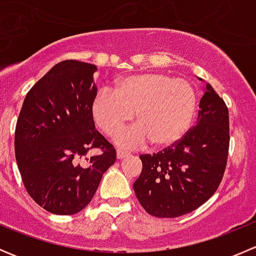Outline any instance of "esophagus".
<instances>
[{
  "label": "esophagus",
  "mask_w": 256,
  "mask_h": 256,
  "mask_svg": "<svg viewBox=\"0 0 256 256\" xmlns=\"http://www.w3.org/2000/svg\"><path fill=\"white\" fill-rule=\"evenodd\" d=\"M128 154H130V152H128V151H125V150H121V148H118V150H116V157H118V160L124 158V157L128 156Z\"/></svg>",
  "instance_id": "obj_1"
}]
</instances>
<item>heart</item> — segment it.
Listing matches in <instances>:
<instances>
[{
    "label": "heart",
    "instance_id": "1",
    "mask_svg": "<svg viewBox=\"0 0 256 256\" xmlns=\"http://www.w3.org/2000/svg\"><path fill=\"white\" fill-rule=\"evenodd\" d=\"M197 112V92L186 79L157 72L131 74L116 80L114 89L98 92L92 114L98 128L114 136L134 118L138 125L118 135L122 146L147 141L164 148L176 144L190 130Z\"/></svg>",
    "mask_w": 256,
    "mask_h": 256
}]
</instances>
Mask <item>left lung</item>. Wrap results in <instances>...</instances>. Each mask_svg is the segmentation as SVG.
Masks as SVG:
<instances>
[{
  "label": "left lung",
  "mask_w": 256,
  "mask_h": 256,
  "mask_svg": "<svg viewBox=\"0 0 256 256\" xmlns=\"http://www.w3.org/2000/svg\"><path fill=\"white\" fill-rule=\"evenodd\" d=\"M229 138L228 108L207 82L196 125L168 148L140 156L142 171L134 190L144 210L176 218L204 204L223 178Z\"/></svg>",
  "instance_id": "1"
}]
</instances>
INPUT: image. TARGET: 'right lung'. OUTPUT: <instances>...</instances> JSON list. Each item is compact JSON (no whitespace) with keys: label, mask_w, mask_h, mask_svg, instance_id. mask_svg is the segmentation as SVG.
I'll return each instance as SVG.
<instances>
[{"label":"right lung","mask_w":256,"mask_h":256,"mask_svg":"<svg viewBox=\"0 0 256 256\" xmlns=\"http://www.w3.org/2000/svg\"><path fill=\"white\" fill-rule=\"evenodd\" d=\"M96 70L73 59L56 64L27 92L18 116V170L28 194L49 213L72 216L84 209L116 161L115 148L92 118ZM92 148L100 154L88 158Z\"/></svg>","instance_id":"right-lung-1"}]
</instances>
